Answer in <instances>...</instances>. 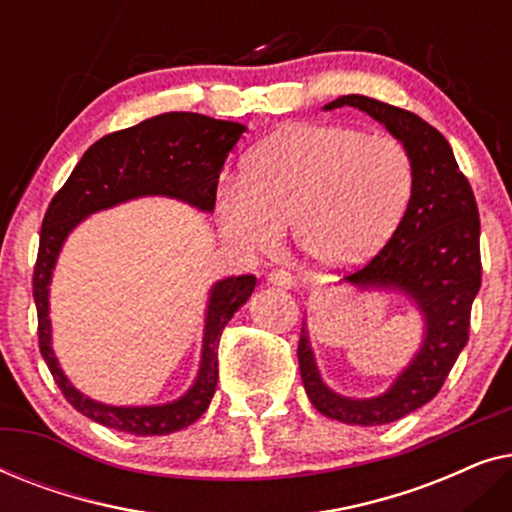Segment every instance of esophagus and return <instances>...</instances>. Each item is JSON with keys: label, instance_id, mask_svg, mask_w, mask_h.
Segmentation results:
<instances>
[{"label": "esophagus", "instance_id": "1", "mask_svg": "<svg viewBox=\"0 0 512 512\" xmlns=\"http://www.w3.org/2000/svg\"><path fill=\"white\" fill-rule=\"evenodd\" d=\"M268 282L272 284V286H279V289H291L293 286V275L289 270H272L270 275H268Z\"/></svg>", "mask_w": 512, "mask_h": 512}]
</instances>
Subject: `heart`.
<instances>
[{
  "label": "heart",
  "instance_id": "heart-1",
  "mask_svg": "<svg viewBox=\"0 0 512 512\" xmlns=\"http://www.w3.org/2000/svg\"><path fill=\"white\" fill-rule=\"evenodd\" d=\"M415 163L401 139L347 125H298L258 144L242 179L219 193L230 240L268 251L282 228L326 268H349L382 249L408 212Z\"/></svg>",
  "mask_w": 512,
  "mask_h": 512
}]
</instances>
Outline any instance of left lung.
I'll return each mask as SVG.
<instances>
[{
    "label": "left lung",
    "mask_w": 512,
    "mask_h": 512,
    "mask_svg": "<svg viewBox=\"0 0 512 512\" xmlns=\"http://www.w3.org/2000/svg\"><path fill=\"white\" fill-rule=\"evenodd\" d=\"M356 107L387 125L408 146L415 163V193L389 242L347 282L396 286L419 305L426 340L410 368L380 398L352 401L321 382L303 324L298 342L300 377L314 408L342 424L373 426L396 422L422 408L443 387L468 342L471 307L482 284L480 214L473 188L459 170L440 132L408 109L363 95H342L326 109Z\"/></svg>",
    "instance_id": "8db88e82"
}]
</instances>
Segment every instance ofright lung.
Returning a JSON list of instances; mask_svg holds the SVG:
<instances>
[{"label":"right lung","mask_w":512,"mask_h":512,"mask_svg":"<svg viewBox=\"0 0 512 512\" xmlns=\"http://www.w3.org/2000/svg\"><path fill=\"white\" fill-rule=\"evenodd\" d=\"M242 132L244 125L240 123L216 121L193 111H170L146 118L139 125L97 139L83 153L65 186L53 195L41 223L37 263L32 272L39 352L62 396L93 422L135 436H165L200 419L212 403L219 382L221 333L230 317L251 296L256 277H228L212 289L200 373L186 396L149 408H111L79 394L62 375L53 356L48 284L62 242L83 216L139 195H170L212 212L221 167Z\"/></svg>","instance_id":"right-lung-1"}]
</instances>
